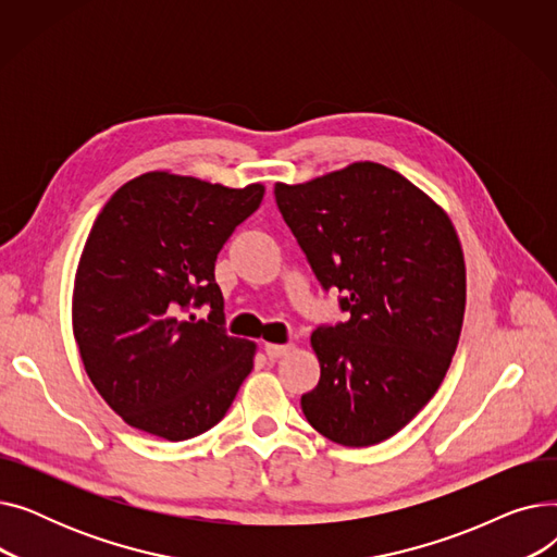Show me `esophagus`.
Segmentation results:
<instances>
[{
  "label": "esophagus",
  "instance_id": "esophagus-1",
  "mask_svg": "<svg viewBox=\"0 0 557 557\" xmlns=\"http://www.w3.org/2000/svg\"><path fill=\"white\" fill-rule=\"evenodd\" d=\"M290 349H294V345L286 343V345H280V343H267L263 345V352H267L269 359H280V357H286Z\"/></svg>",
  "mask_w": 557,
  "mask_h": 557
}]
</instances>
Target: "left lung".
I'll return each mask as SVG.
<instances>
[{"instance_id": "8db88e82", "label": "left lung", "mask_w": 557, "mask_h": 557, "mask_svg": "<svg viewBox=\"0 0 557 557\" xmlns=\"http://www.w3.org/2000/svg\"><path fill=\"white\" fill-rule=\"evenodd\" d=\"M275 200L349 313L311 334L320 379L302 413L336 445L384 443L441 388L458 347L467 280L456 227L429 194L376 162L275 183Z\"/></svg>"}]
</instances>
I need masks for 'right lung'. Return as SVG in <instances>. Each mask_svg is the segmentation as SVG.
I'll return each mask as SVG.
<instances>
[{"instance_id": "obj_1", "label": "right lung", "mask_w": 557, "mask_h": 557, "mask_svg": "<svg viewBox=\"0 0 557 557\" xmlns=\"http://www.w3.org/2000/svg\"><path fill=\"white\" fill-rule=\"evenodd\" d=\"M263 198L146 171L116 189L83 246L72 332L97 393L128 426L189 441L223 420L250 374L257 343L225 334L214 261ZM208 301L198 321L188 309Z\"/></svg>"}]
</instances>
